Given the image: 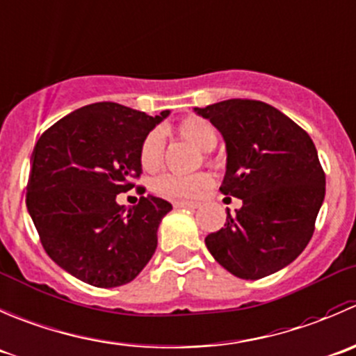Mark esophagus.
Wrapping results in <instances>:
<instances>
[{"instance_id":"34e87169","label":"esophagus","mask_w":356,"mask_h":356,"mask_svg":"<svg viewBox=\"0 0 356 356\" xmlns=\"http://www.w3.org/2000/svg\"><path fill=\"white\" fill-rule=\"evenodd\" d=\"M173 206L175 207H192V209H195V207H199L200 204L199 202H192V200H175Z\"/></svg>"}]
</instances>
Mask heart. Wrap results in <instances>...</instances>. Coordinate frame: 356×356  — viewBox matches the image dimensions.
Masks as SVG:
<instances>
[{
	"instance_id": "obj_1",
	"label": "heart",
	"mask_w": 356,
	"mask_h": 356,
	"mask_svg": "<svg viewBox=\"0 0 356 356\" xmlns=\"http://www.w3.org/2000/svg\"><path fill=\"white\" fill-rule=\"evenodd\" d=\"M177 133L183 140L192 143L202 152H209L218 142V133L209 121L202 118H186L177 124ZM164 140L159 131H152L143 138L140 145V164L145 171L157 170L163 159ZM209 185V177L204 173L179 177V175L164 173L156 178L152 188L159 195L168 199H192L199 195Z\"/></svg>"
}]
</instances>
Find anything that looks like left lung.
Returning a JSON list of instances; mask_svg holds the SVG:
<instances>
[{
    "label": "left lung",
    "instance_id": "8db88e82",
    "mask_svg": "<svg viewBox=\"0 0 356 356\" xmlns=\"http://www.w3.org/2000/svg\"><path fill=\"white\" fill-rule=\"evenodd\" d=\"M209 119L227 147L220 190L242 200L221 230L206 237L213 258L238 279L258 280L286 268L308 245L325 197L315 143L272 105L218 102L193 108Z\"/></svg>",
    "mask_w": 356,
    "mask_h": 356
}]
</instances>
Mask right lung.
I'll use <instances>...</instances> for the list:
<instances>
[{
    "instance_id": "1",
    "label": "right lung",
    "mask_w": 356,
    "mask_h": 356,
    "mask_svg": "<svg viewBox=\"0 0 356 356\" xmlns=\"http://www.w3.org/2000/svg\"><path fill=\"white\" fill-rule=\"evenodd\" d=\"M170 115L98 102L55 122L31 156L27 211L47 254L95 287L131 282L157 248L161 220L173 209L159 197L119 206L118 193L142 175L140 145Z\"/></svg>"
}]
</instances>
